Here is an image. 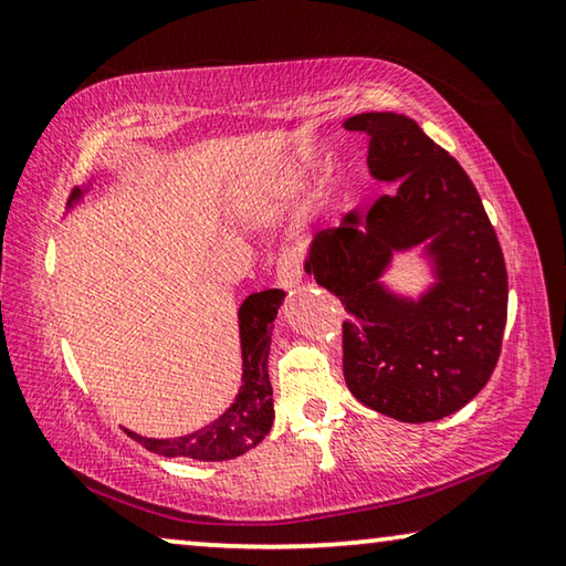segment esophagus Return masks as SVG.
<instances>
[{
    "label": "esophagus",
    "instance_id": "esophagus-1",
    "mask_svg": "<svg viewBox=\"0 0 566 566\" xmlns=\"http://www.w3.org/2000/svg\"><path fill=\"white\" fill-rule=\"evenodd\" d=\"M302 280V260L296 252H284L276 262V282L282 286H292Z\"/></svg>",
    "mask_w": 566,
    "mask_h": 566
}]
</instances>
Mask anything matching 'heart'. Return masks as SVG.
<instances>
[{
    "label": "heart",
    "mask_w": 566,
    "mask_h": 566,
    "mask_svg": "<svg viewBox=\"0 0 566 566\" xmlns=\"http://www.w3.org/2000/svg\"><path fill=\"white\" fill-rule=\"evenodd\" d=\"M302 175H304L302 167L286 169L284 177L280 179V187H276V189H280V195L286 197V195H292V191H296V187L302 185Z\"/></svg>",
    "instance_id": "1"
}]
</instances>
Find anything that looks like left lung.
Wrapping results in <instances>:
<instances>
[{"instance_id":"left-lung-1","label":"left lung","mask_w":566,"mask_h":566,"mask_svg":"<svg viewBox=\"0 0 566 566\" xmlns=\"http://www.w3.org/2000/svg\"><path fill=\"white\" fill-rule=\"evenodd\" d=\"M369 137L367 165L395 195L322 229L306 274L339 296L344 379L369 409L399 421L454 415L490 381L506 324V266L479 191L415 119L367 112L344 122ZM427 243L438 282L415 303L378 276L395 251Z\"/></svg>"}]
</instances>
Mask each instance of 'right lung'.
Returning a JSON list of instances; mask_svg holds the SVG:
<instances>
[{
    "label": "right lung",
    "instance_id": "obj_1",
    "mask_svg": "<svg viewBox=\"0 0 566 566\" xmlns=\"http://www.w3.org/2000/svg\"><path fill=\"white\" fill-rule=\"evenodd\" d=\"M84 189L76 187L70 207L82 199ZM284 300L282 290H264L249 294L239 306V339H242V387L234 405L222 417L197 432L177 439H147L127 432L142 447L161 457H187L199 462H224L244 454L270 434L274 421V399L266 359H270L272 329L276 310Z\"/></svg>",
    "mask_w": 566,
    "mask_h": 566
}]
</instances>
